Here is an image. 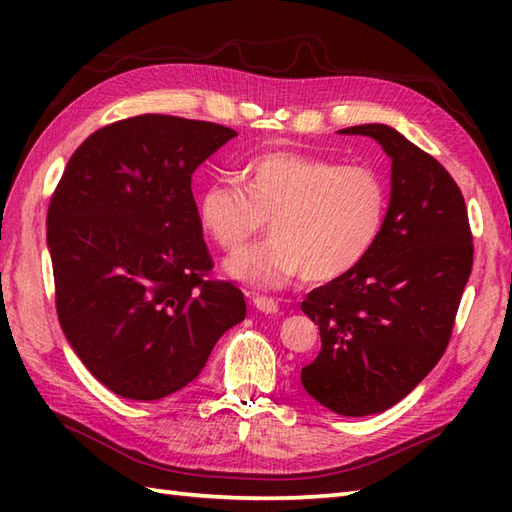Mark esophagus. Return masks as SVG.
Instances as JSON below:
<instances>
[{
  "instance_id": "obj_1",
  "label": "esophagus",
  "mask_w": 512,
  "mask_h": 512,
  "mask_svg": "<svg viewBox=\"0 0 512 512\" xmlns=\"http://www.w3.org/2000/svg\"><path fill=\"white\" fill-rule=\"evenodd\" d=\"M253 306L259 312H266V314H273V312L279 310L277 301L273 297H266V295H253Z\"/></svg>"
}]
</instances>
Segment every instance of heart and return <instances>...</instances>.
I'll list each match as a JSON object with an SVG mask.
<instances>
[{"label": "heart", "instance_id": "b5f03b06", "mask_svg": "<svg viewBox=\"0 0 512 512\" xmlns=\"http://www.w3.org/2000/svg\"><path fill=\"white\" fill-rule=\"evenodd\" d=\"M387 206V182L372 167L268 151L244 167V187L215 180L202 191L200 220L226 253H239L270 220L273 237L226 270L246 284L281 288L299 275L323 284L352 273L383 233Z\"/></svg>", "mask_w": 512, "mask_h": 512}]
</instances>
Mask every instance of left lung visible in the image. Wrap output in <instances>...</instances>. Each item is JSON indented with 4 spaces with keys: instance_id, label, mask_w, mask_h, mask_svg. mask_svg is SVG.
<instances>
[{
    "instance_id": "obj_1",
    "label": "left lung",
    "mask_w": 512,
    "mask_h": 512,
    "mask_svg": "<svg viewBox=\"0 0 512 512\" xmlns=\"http://www.w3.org/2000/svg\"><path fill=\"white\" fill-rule=\"evenodd\" d=\"M341 134L383 145L391 200L365 262L301 301L321 332L301 383L341 416H369L405 398L447 350L473 268V233L460 187L427 151L380 123Z\"/></svg>"
}]
</instances>
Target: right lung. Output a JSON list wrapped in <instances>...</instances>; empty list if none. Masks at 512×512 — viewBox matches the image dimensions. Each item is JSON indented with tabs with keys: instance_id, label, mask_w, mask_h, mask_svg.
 <instances>
[{
	"instance_id": "right-lung-1",
	"label": "right lung",
	"mask_w": 512,
	"mask_h": 512,
	"mask_svg": "<svg viewBox=\"0 0 512 512\" xmlns=\"http://www.w3.org/2000/svg\"><path fill=\"white\" fill-rule=\"evenodd\" d=\"M235 129L140 114L74 151L48 206L54 303L94 378L160 400L202 372L246 317L242 290L213 277L191 176Z\"/></svg>"
}]
</instances>
